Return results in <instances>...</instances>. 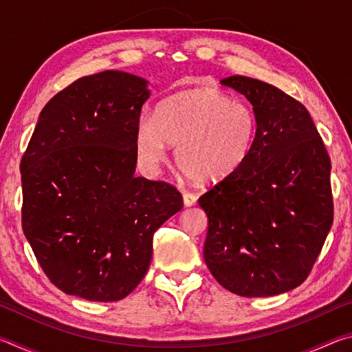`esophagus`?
Listing matches in <instances>:
<instances>
[{"label": "esophagus", "mask_w": 352, "mask_h": 352, "mask_svg": "<svg viewBox=\"0 0 352 352\" xmlns=\"http://www.w3.org/2000/svg\"><path fill=\"white\" fill-rule=\"evenodd\" d=\"M183 201H184V206H194L195 201H197V197H195V195L190 194V192H184L183 194Z\"/></svg>", "instance_id": "obj_1"}]
</instances>
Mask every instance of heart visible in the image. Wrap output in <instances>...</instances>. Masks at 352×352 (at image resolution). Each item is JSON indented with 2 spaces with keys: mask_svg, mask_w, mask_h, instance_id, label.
I'll use <instances>...</instances> for the list:
<instances>
[{
  "mask_svg": "<svg viewBox=\"0 0 352 352\" xmlns=\"http://www.w3.org/2000/svg\"><path fill=\"white\" fill-rule=\"evenodd\" d=\"M258 133L259 119L248 104L214 88H195L164 100L155 121L141 118L135 148L155 168L164 162L166 142L177 146V164L190 180L219 183L245 164Z\"/></svg>",
  "mask_w": 352,
  "mask_h": 352,
  "instance_id": "1",
  "label": "heart"
}]
</instances>
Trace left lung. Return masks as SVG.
Returning <instances> with one entry per match:
<instances>
[{
    "label": "left lung",
    "instance_id": "obj_1",
    "mask_svg": "<svg viewBox=\"0 0 352 352\" xmlns=\"http://www.w3.org/2000/svg\"><path fill=\"white\" fill-rule=\"evenodd\" d=\"M220 83L250 100L259 133L245 164L199 199L205 262L236 295L284 294L309 276L332 226L329 155L296 99L245 76Z\"/></svg>",
    "mask_w": 352,
    "mask_h": 352
}]
</instances>
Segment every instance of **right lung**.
<instances>
[{"instance_id": "add662e5", "label": "right lung", "mask_w": 352, "mask_h": 352, "mask_svg": "<svg viewBox=\"0 0 352 352\" xmlns=\"http://www.w3.org/2000/svg\"><path fill=\"white\" fill-rule=\"evenodd\" d=\"M151 96L124 71L85 76L38 116L21 158V223L50 281L88 301H118L141 283L153 233L183 208L172 184L135 177V133Z\"/></svg>"}]
</instances>
